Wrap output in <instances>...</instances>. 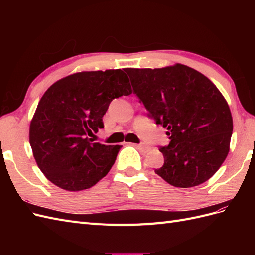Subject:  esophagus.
I'll return each mask as SVG.
<instances>
[{"label":"esophagus","mask_w":255,"mask_h":255,"mask_svg":"<svg viewBox=\"0 0 255 255\" xmlns=\"http://www.w3.org/2000/svg\"><path fill=\"white\" fill-rule=\"evenodd\" d=\"M138 148H139L141 151H143V152H149L150 150H151V148L149 145H146V144H144V143H140V144H136Z\"/></svg>","instance_id":"obj_1"}]
</instances>
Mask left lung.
Listing matches in <instances>:
<instances>
[{
  "instance_id": "8db88e82",
  "label": "left lung",
  "mask_w": 255,
  "mask_h": 255,
  "mask_svg": "<svg viewBox=\"0 0 255 255\" xmlns=\"http://www.w3.org/2000/svg\"><path fill=\"white\" fill-rule=\"evenodd\" d=\"M125 71L149 117L167 128L170 139L159 148L164 165L155 173L181 188L206 182L227 158L233 132L221 92L205 75L181 64Z\"/></svg>"
}]
</instances>
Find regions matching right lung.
Returning a JSON list of instances; mask_svg holds the SVG:
<instances>
[{"mask_svg": "<svg viewBox=\"0 0 255 255\" xmlns=\"http://www.w3.org/2000/svg\"><path fill=\"white\" fill-rule=\"evenodd\" d=\"M132 94L121 69L78 72L54 83L38 103L29 143L42 173L69 191L88 189L111 170L121 145L92 142L114 99Z\"/></svg>", "mask_w": 255, "mask_h": 255, "instance_id": "add662e5", "label": "right lung"}]
</instances>
